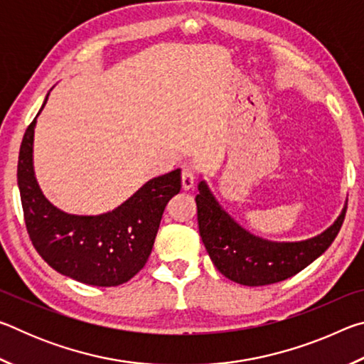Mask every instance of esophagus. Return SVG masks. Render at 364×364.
<instances>
[{
    "label": "esophagus",
    "instance_id": "esophagus-1",
    "mask_svg": "<svg viewBox=\"0 0 364 364\" xmlns=\"http://www.w3.org/2000/svg\"><path fill=\"white\" fill-rule=\"evenodd\" d=\"M194 181H196V173H194V168L191 167V165H184L183 170H181V184H183V189H191L194 186Z\"/></svg>",
    "mask_w": 364,
    "mask_h": 364
}]
</instances>
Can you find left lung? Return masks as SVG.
Wrapping results in <instances>:
<instances>
[{
	"label": "left lung",
	"instance_id": "obj_1",
	"mask_svg": "<svg viewBox=\"0 0 364 364\" xmlns=\"http://www.w3.org/2000/svg\"><path fill=\"white\" fill-rule=\"evenodd\" d=\"M197 223L215 267L228 279L242 286H267L292 278L324 254L341 231L347 207L336 223L319 236L301 242H269L242 230L199 183L196 196Z\"/></svg>",
	"mask_w": 364,
	"mask_h": 364
}]
</instances>
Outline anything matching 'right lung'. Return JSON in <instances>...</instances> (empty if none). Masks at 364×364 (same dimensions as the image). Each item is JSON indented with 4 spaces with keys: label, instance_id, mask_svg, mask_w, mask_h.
I'll return each instance as SVG.
<instances>
[{
    "label": "right lung",
    "instance_id": "1",
    "mask_svg": "<svg viewBox=\"0 0 364 364\" xmlns=\"http://www.w3.org/2000/svg\"><path fill=\"white\" fill-rule=\"evenodd\" d=\"M35 123L36 117L23 134L17 164L23 220L33 247L49 267L83 284L112 287L130 281L151 255L168 200L180 193L181 170L147 181L109 213H64L49 204L35 180Z\"/></svg>",
    "mask_w": 364,
    "mask_h": 364
}]
</instances>
